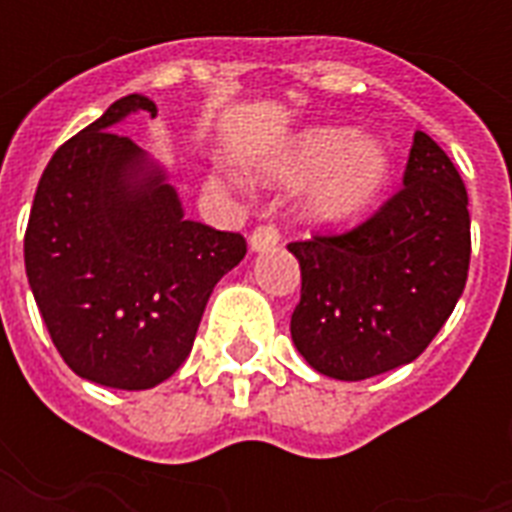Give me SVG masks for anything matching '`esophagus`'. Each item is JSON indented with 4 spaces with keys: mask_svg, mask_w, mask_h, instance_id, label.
<instances>
[{
    "mask_svg": "<svg viewBox=\"0 0 512 512\" xmlns=\"http://www.w3.org/2000/svg\"><path fill=\"white\" fill-rule=\"evenodd\" d=\"M279 230L274 224H260L252 238H249V246H252V252H268V249H274L279 244Z\"/></svg>",
    "mask_w": 512,
    "mask_h": 512,
    "instance_id": "1",
    "label": "esophagus"
}]
</instances>
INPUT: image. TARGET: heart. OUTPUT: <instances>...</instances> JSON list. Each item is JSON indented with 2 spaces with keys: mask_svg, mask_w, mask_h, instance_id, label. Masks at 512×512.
<instances>
[{
  "mask_svg": "<svg viewBox=\"0 0 512 512\" xmlns=\"http://www.w3.org/2000/svg\"><path fill=\"white\" fill-rule=\"evenodd\" d=\"M271 178L307 189V211L318 222H345L376 200L389 180V153L381 139L348 128H307L279 150Z\"/></svg>",
  "mask_w": 512,
  "mask_h": 512,
  "instance_id": "1",
  "label": "heart"
}]
</instances>
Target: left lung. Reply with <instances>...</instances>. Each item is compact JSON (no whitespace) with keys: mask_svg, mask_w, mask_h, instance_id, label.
<instances>
[{"mask_svg":"<svg viewBox=\"0 0 512 512\" xmlns=\"http://www.w3.org/2000/svg\"><path fill=\"white\" fill-rule=\"evenodd\" d=\"M450 156L417 131L403 189L343 235L288 249L301 266L290 337L312 370L362 381L414 362L461 299L472 235Z\"/></svg>","mask_w":512,"mask_h":512,"instance_id":"obj_1","label":"left lung"}]
</instances>
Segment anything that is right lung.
<instances>
[{"label": "right lung", "mask_w": 512, "mask_h": 512, "mask_svg": "<svg viewBox=\"0 0 512 512\" xmlns=\"http://www.w3.org/2000/svg\"><path fill=\"white\" fill-rule=\"evenodd\" d=\"M126 95L51 156L35 191L24 263L51 343L76 376L150 389L178 370L216 282L246 255L241 233L183 216L167 172L117 134Z\"/></svg>", "instance_id": "1"}]
</instances>
